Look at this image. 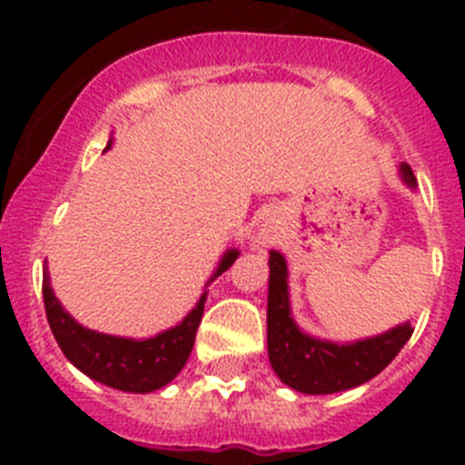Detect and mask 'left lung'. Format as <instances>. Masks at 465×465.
Wrapping results in <instances>:
<instances>
[{"mask_svg": "<svg viewBox=\"0 0 465 465\" xmlns=\"http://www.w3.org/2000/svg\"><path fill=\"white\" fill-rule=\"evenodd\" d=\"M405 183L414 186V174L401 165ZM412 335L410 323L391 328L384 335L361 340L356 344H332L300 332L291 319L286 261L282 253H270L268 295V354L274 372L283 384L302 393H335L354 389L380 375Z\"/></svg>", "mask_w": 465, "mask_h": 465, "instance_id": "obj_1", "label": "left lung"}]
</instances>
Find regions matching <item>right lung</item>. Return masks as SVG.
<instances>
[{"mask_svg": "<svg viewBox=\"0 0 465 465\" xmlns=\"http://www.w3.org/2000/svg\"><path fill=\"white\" fill-rule=\"evenodd\" d=\"M111 142L106 143V149ZM237 252H228L221 261L216 274L235 262ZM213 274V277H216ZM44 307H46L48 326L53 331V338L57 340L63 354L72 361L81 372L94 381L118 389V391L149 393L165 386L167 381L179 375L186 365L191 349L195 344V332L204 312V295L195 305V310L183 319L179 326L160 332L151 340H127L94 332L79 326L72 316L60 307L48 282V274L44 277Z\"/></svg>", "mask_w": 465, "mask_h": 465, "instance_id": "add662e5", "label": "right lung"}]
</instances>
